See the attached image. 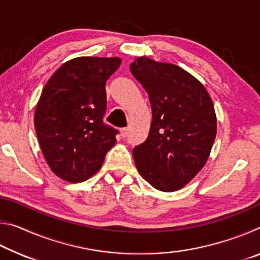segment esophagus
Segmentation results:
<instances>
[{"label":"esophagus","mask_w":260,"mask_h":260,"mask_svg":"<svg viewBox=\"0 0 260 260\" xmlns=\"http://www.w3.org/2000/svg\"><path fill=\"white\" fill-rule=\"evenodd\" d=\"M128 133H129V127H125V128L121 129V134L124 138H126V136L128 135Z\"/></svg>","instance_id":"esophagus-1"}]
</instances>
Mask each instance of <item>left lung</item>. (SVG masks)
<instances>
[{"label":"left lung","mask_w":260,"mask_h":260,"mask_svg":"<svg viewBox=\"0 0 260 260\" xmlns=\"http://www.w3.org/2000/svg\"><path fill=\"white\" fill-rule=\"evenodd\" d=\"M131 72L147 90L152 121L133 149L139 173L161 191L187 184L208 160L217 134L214 107L205 87L183 69L138 57Z\"/></svg>","instance_id":"8db88e82"}]
</instances>
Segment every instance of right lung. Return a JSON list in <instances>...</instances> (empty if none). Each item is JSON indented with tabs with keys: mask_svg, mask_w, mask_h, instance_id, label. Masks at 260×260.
<instances>
[{
	"mask_svg": "<svg viewBox=\"0 0 260 260\" xmlns=\"http://www.w3.org/2000/svg\"><path fill=\"white\" fill-rule=\"evenodd\" d=\"M121 63L118 57H78L48 80L35 109L34 126L48 165L69 182L85 181L102 166L116 143L105 124V83Z\"/></svg>",
	"mask_w": 260,
	"mask_h": 260,
	"instance_id": "right-lung-1",
	"label": "right lung"
}]
</instances>
